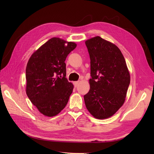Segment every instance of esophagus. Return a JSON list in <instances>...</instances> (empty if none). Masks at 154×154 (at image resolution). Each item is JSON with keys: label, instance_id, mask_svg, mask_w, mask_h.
<instances>
[{"label": "esophagus", "instance_id": "1", "mask_svg": "<svg viewBox=\"0 0 154 154\" xmlns=\"http://www.w3.org/2000/svg\"><path fill=\"white\" fill-rule=\"evenodd\" d=\"M78 84H79V81H75V82H74V86H77V85H78Z\"/></svg>", "mask_w": 154, "mask_h": 154}]
</instances>
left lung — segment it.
Segmentation results:
<instances>
[{
    "instance_id": "left-lung-1",
    "label": "left lung",
    "mask_w": 154,
    "mask_h": 154,
    "mask_svg": "<svg viewBox=\"0 0 154 154\" xmlns=\"http://www.w3.org/2000/svg\"><path fill=\"white\" fill-rule=\"evenodd\" d=\"M91 59L90 90L84 101L95 118H109L122 107L131 82L124 56L114 44L97 36L85 41Z\"/></svg>"
}]
</instances>
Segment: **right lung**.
I'll use <instances>...</instances> for the list:
<instances>
[{
  "label": "right lung",
  "instance_id": "add662e5",
  "mask_svg": "<svg viewBox=\"0 0 154 154\" xmlns=\"http://www.w3.org/2000/svg\"><path fill=\"white\" fill-rule=\"evenodd\" d=\"M74 42L53 37L32 55L26 70V94L44 116L57 115L67 105L74 85L66 77L67 55Z\"/></svg>",
  "mask_w": 154,
  "mask_h": 154
}]
</instances>
